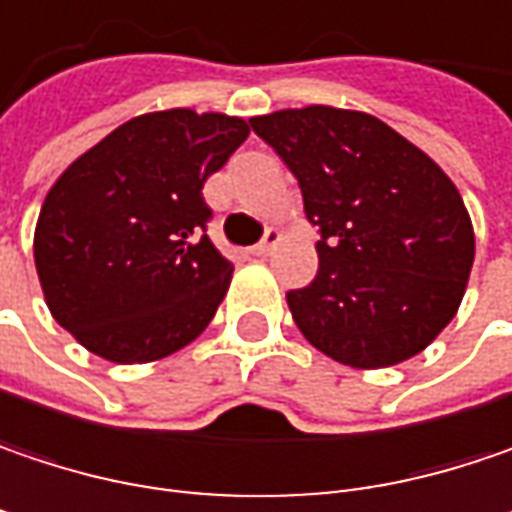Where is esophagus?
I'll return each instance as SVG.
<instances>
[{
  "label": "esophagus",
  "mask_w": 512,
  "mask_h": 512,
  "mask_svg": "<svg viewBox=\"0 0 512 512\" xmlns=\"http://www.w3.org/2000/svg\"><path fill=\"white\" fill-rule=\"evenodd\" d=\"M281 237H284V234H281L278 228H269V231H266V237H263V240L257 243L255 249H252V255H255V257L272 255V249H275V246L281 243Z\"/></svg>",
  "instance_id": "obj_1"
}]
</instances>
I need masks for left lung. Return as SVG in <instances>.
Segmentation results:
<instances>
[{
	"label": "left lung",
	"instance_id": "1",
	"mask_svg": "<svg viewBox=\"0 0 512 512\" xmlns=\"http://www.w3.org/2000/svg\"><path fill=\"white\" fill-rule=\"evenodd\" d=\"M284 159L318 226V275L286 292L324 356L374 371L435 342L466 292L475 234L455 182L388 124L336 106L249 118Z\"/></svg>",
	"mask_w": 512,
	"mask_h": 512
}]
</instances>
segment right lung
Returning a JSON list of instances; mask_svg holds the SVG:
<instances>
[{
    "label": "right lung",
    "mask_w": 512,
    "mask_h": 512,
    "mask_svg": "<svg viewBox=\"0 0 512 512\" xmlns=\"http://www.w3.org/2000/svg\"><path fill=\"white\" fill-rule=\"evenodd\" d=\"M237 115L165 109L121 124L51 185L34 228L48 310L89 353L144 365L191 345L231 284L202 185L246 141Z\"/></svg>",
    "instance_id": "add662e5"
}]
</instances>
